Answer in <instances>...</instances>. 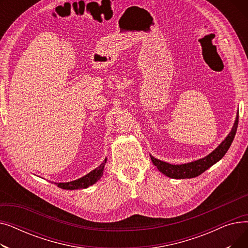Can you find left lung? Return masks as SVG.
Listing matches in <instances>:
<instances>
[{"label":"left lung","instance_id":"left-lung-1","mask_svg":"<svg viewBox=\"0 0 248 248\" xmlns=\"http://www.w3.org/2000/svg\"><path fill=\"white\" fill-rule=\"evenodd\" d=\"M237 126H238V114L236 116V121L234 123V125L231 129L230 134L211 154H209L207 157L203 159L191 162L188 164H183V165L169 164V163L160 161L158 159H155L154 157H152V155H151V160L154 163V165L158 168V170L168 177L173 178V179L195 178L204 173L211 166H213L215 163H217L219 160H221L224 157V155L227 153L228 149L232 144L234 137H235Z\"/></svg>","mask_w":248,"mask_h":248}]
</instances>
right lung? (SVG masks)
<instances>
[{
  "mask_svg": "<svg viewBox=\"0 0 248 248\" xmlns=\"http://www.w3.org/2000/svg\"><path fill=\"white\" fill-rule=\"evenodd\" d=\"M107 159L104 160V163H102L99 167H97L95 170L91 171L87 175L83 176L82 178L68 182V183H56V185L61 189H66V190H75V189H84L91 185H93L95 182H97L103 174L104 170V165H106Z\"/></svg>",
  "mask_w": 248,
  "mask_h": 248,
  "instance_id": "obj_1",
  "label": "right lung"
}]
</instances>
